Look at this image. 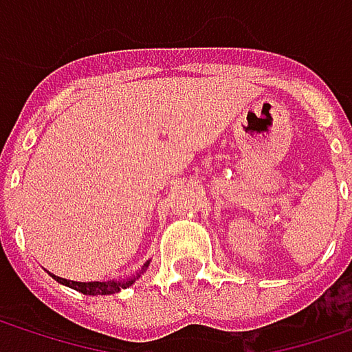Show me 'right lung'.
<instances>
[{"label": "right lung", "mask_w": 352, "mask_h": 352, "mask_svg": "<svg viewBox=\"0 0 352 352\" xmlns=\"http://www.w3.org/2000/svg\"><path fill=\"white\" fill-rule=\"evenodd\" d=\"M148 267V263L144 265V269ZM142 269V271H144ZM54 277V275H52ZM140 275H136V277H130V279H126V281H91V283H79V281H67V279H60V277H54L58 283H63V285H69V287H73V289H77V292H81V294H85V296H109V294H116V292H120V289H126L128 285H132L136 279H138Z\"/></svg>", "instance_id": "obj_1"}]
</instances>
